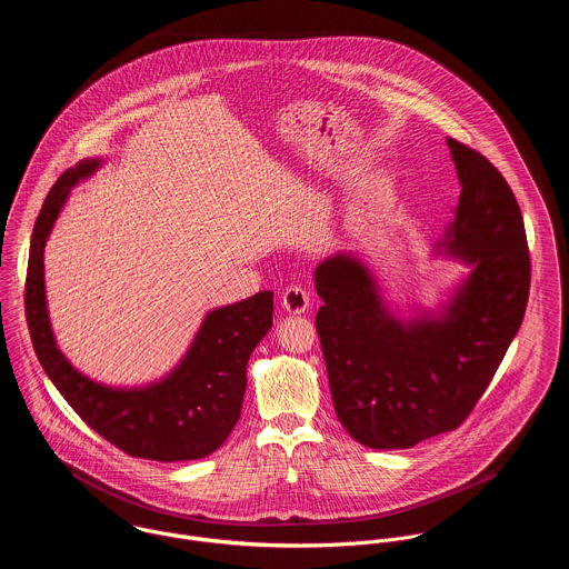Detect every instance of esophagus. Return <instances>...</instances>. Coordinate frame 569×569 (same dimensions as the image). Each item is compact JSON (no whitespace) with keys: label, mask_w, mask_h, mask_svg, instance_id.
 Returning <instances> with one entry per match:
<instances>
[{"label":"esophagus","mask_w":569,"mask_h":569,"mask_svg":"<svg viewBox=\"0 0 569 569\" xmlns=\"http://www.w3.org/2000/svg\"><path fill=\"white\" fill-rule=\"evenodd\" d=\"M309 293L302 287H289L282 293V309L291 316H302L309 309Z\"/></svg>","instance_id":"esophagus-1"}]
</instances>
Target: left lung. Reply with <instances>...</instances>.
<instances>
[{
  "mask_svg": "<svg viewBox=\"0 0 569 569\" xmlns=\"http://www.w3.org/2000/svg\"><path fill=\"white\" fill-rule=\"evenodd\" d=\"M447 147L462 192L433 253L471 271L438 311L392 316L375 273L350 251L316 269L332 406L370 449H409L465 422L526 313L530 253L517 199L482 153L453 138Z\"/></svg>",
  "mask_w": 569,
  "mask_h": 569,
  "instance_id": "8db88e82",
  "label": "left lung"
}]
</instances>
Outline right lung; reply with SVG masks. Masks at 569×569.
I'll return each instance as SVG.
<instances>
[{
  "instance_id": "obj_1",
  "label": "right lung",
  "mask_w": 569,
  "mask_h": 569,
  "mask_svg": "<svg viewBox=\"0 0 569 569\" xmlns=\"http://www.w3.org/2000/svg\"><path fill=\"white\" fill-rule=\"evenodd\" d=\"M100 163V158H91L68 168L34 221L26 276V320L34 352L61 397L96 433L124 453L158 462L206 458L226 442L241 418L247 361L273 325V291L210 311L183 359L160 381L111 388L79 372L59 350L52 332L43 249L70 190Z\"/></svg>"
}]
</instances>
